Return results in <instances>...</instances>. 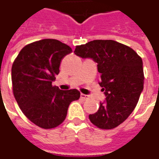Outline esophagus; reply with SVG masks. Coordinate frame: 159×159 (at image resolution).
<instances>
[{
  "mask_svg": "<svg viewBox=\"0 0 159 159\" xmlns=\"http://www.w3.org/2000/svg\"><path fill=\"white\" fill-rule=\"evenodd\" d=\"M81 98H82V100H87L88 98H89V96L88 95H86V94H81Z\"/></svg>",
  "mask_w": 159,
  "mask_h": 159,
  "instance_id": "34e87169",
  "label": "esophagus"
}]
</instances>
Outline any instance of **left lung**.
I'll use <instances>...</instances> for the list:
<instances>
[{
    "label": "left lung",
    "instance_id": "obj_1",
    "mask_svg": "<svg viewBox=\"0 0 159 159\" xmlns=\"http://www.w3.org/2000/svg\"><path fill=\"white\" fill-rule=\"evenodd\" d=\"M74 53L97 62L101 73L99 84L106 100L100 102L96 113L90 115V120L103 129L116 128L133 112L143 92L142 58L128 46L102 39L77 46Z\"/></svg>",
    "mask_w": 159,
    "mask_h": 159
}]
</instances>
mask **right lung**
<instances>
[{"mask_svg": "<svg viewBox=\"0 0 159 159\" xmlns=\"http://www.w3.org/2000/svg\"><path fill=\"white\" fill-rule=\"evenodd\" d=\"M69 46L46 39L25 46L11 68L13 93L27 118L43 129L62 123L72 101L78 100L77 89L62 91L53 87L62 58L72 53Z\"/></svg>", "mask_w": 159, "mask_h": 159, "instance_id": "obj_1", "label": "right lung"}]
</instances>
